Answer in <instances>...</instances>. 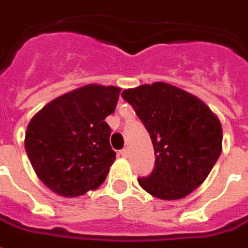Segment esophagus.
Masks as SVG:
<instances>
[{
  "instance_id": "34e87169",
  "label": "esophagus",
  "mask_w": 248,
  "mask_h": 248,
  "mask_svg": "<svg viewBox=\"0 0 248 248\" xmlns=\"http://www.w3.org/2000/svg\"><path fill=\"white\" fill-rule=\"evenodd\" d=\"M120 155L123 156V157H125V159H127L128 156H129V151H128V148L121 149V151H120Z\"/></svg>"
}]
</instances>
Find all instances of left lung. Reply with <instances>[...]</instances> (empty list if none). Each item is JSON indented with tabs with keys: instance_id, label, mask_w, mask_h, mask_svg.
<instances>
[{
	"instance_id": "8db88e82",
	"label": "left lung",
	"mask_w": 248,
	"mask_h": 248,
	"mask_svg": "<svg viewBox=\"0 0 248 248\" xmlns=\"http://www.w3.org/2000/svg\"><path fill=\"white\" fill-rule=\"evenodd\" d=\"M121 96L143 121L155 149V168L149 176L139 177V184L159 199L186 198L220 156L217 116L196 96L167 82L125 89Z\"/></svg>"
}]
</instances>
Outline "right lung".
<instances>
[{
  "mask_svg": "<svg viewBox=\"0 0 248 248\" xmlns=\"http://www.w3.org/2000/svg\"><path fill=\"white\" fill-rule=\"evenodd\" d=\"M120 91L89 84L52 100L28 124L31 167L60 196H80L104 183L116 159L104 120L115 112Z\"/></svg>",
  "mask_w": 248,
  "mask_h": 248,
  "instance_id": "add662e5",
  "label": "right lung"
}]
</instances>
